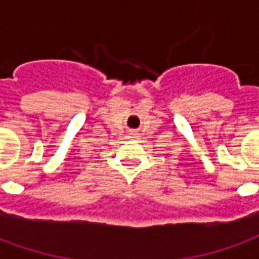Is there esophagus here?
<instances>
[{"mask_svg":"<svg viewBox=\"0 0 259 259\" xmlns=\"http://www.w3.org/2000/svg\"><path fill=\"white\" fill-rule=\"evenodd\" d=\"M129 135H130V137H132V139H136L139 133H137L136 130H129Z\"/></svg>","mask_w":259,"mask_h":259,"instance_id":"1","label":"esophagus"}]
</instances>
